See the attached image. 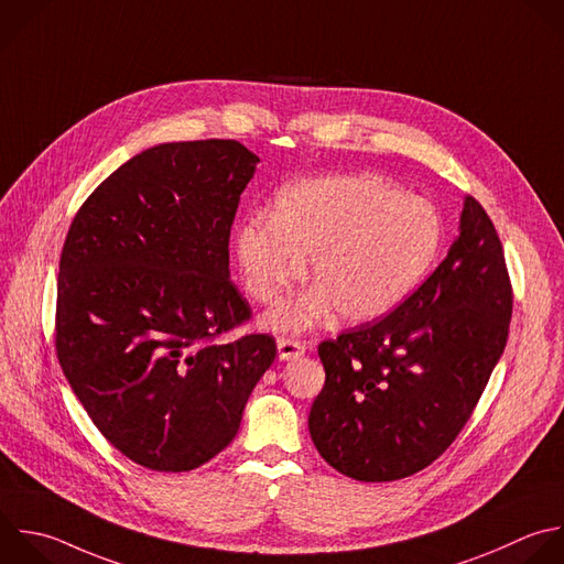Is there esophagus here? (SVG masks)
I'll list each match as a JSON object with an SVG mask.
<instances>
[{"mask_svg":"<svg viewBox=\"0 0 564 564\" xmlns=\"http://www.w3.org/2000/svg\"><path fill=\"white\" fill-rule=\"evenodd\" d=\"M306 352V344L293 337H280L278 339V355L280 359H297Z\"/></svg>","mask_w":564,"mask_h":564,"instance_id":"34e87169","label":"esophagus"}]
</instances>
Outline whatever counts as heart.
<instances>
[{"label":"heart","instance_id":"heart-1","mask_svg":"<svg viewBox=\"0 0 564 564\" xmlns=\"http://www.w3.org/2000/svg\"><path fill=\"white\" fill-rule=\"evenodd\" d=\"M443 247L438 212L372 174L304 181L280 194L271 216L251 214L236 229L247 291L267 306L304 275L317 284L271 313L278 330H302L333 306L348 322H370L403 304Z\"/></svg>","mask_w":564,"mask_h":564}]
</instances>
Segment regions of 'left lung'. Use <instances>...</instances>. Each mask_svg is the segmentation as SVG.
<instances>
[{
  "mask_svg": "<svg viewBox=\"0 0 564 564\" xmlns=\"http://www.w3.org/2000/svg\"><path fill=\"white\" fill-rule=\"evenodd\" d=\"M513 306L505 251L467 196L445 260L388 315L324 339L311 438L337 471L386 482L434 463L469 421L500 359Z\"/></svg>",
  "mask_w": 564,
  "mask_h": 564,
  "instance_id": "8db88e82",
  "label": "left lung"
}]
</instances>
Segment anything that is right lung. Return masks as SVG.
Returning a JSON list of instances; mask_svg holds the SVG:
<instances>
[{
  "mask_svg": "<svg viewBox=\"0 0 564 564\" xmlns=\"http://www.w3.org/2000/svg\"><path fill=\"white\" fill-rule=\"evenodd\" d=\"M258 156L231 139L150 148L79 207L59 260L55 348L99 432L130 460L189 471L236 436L275 337L253 317L229 238Z\"/></svg>",
  "mask_w": 564,
  "mask_h": 564,
  "instance_id": "add662e5",
  "label": "right lung"
}]
</instances>
